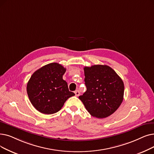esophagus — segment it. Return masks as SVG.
<instances>
[{
	"label": "esophagus",
	"instance_id": "34e87169",
	"mask_svg": "<svg viewBox=\"0 0 154 154\" xmlns=\"http://www.w3.org/2000/svg\"><path fill=\"white\" fill-rule=\"evenodd\" d=\"M80 94H81V93H80L79 90H77V91H75V94L76 96H79L80 95Z\"/></svg>",
	"mask_w": 154,
	"mask_h": 154
}]
</instances>
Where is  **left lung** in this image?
Instances as JSON below:
<instances>
[{"mask_svg": "<svg viewBox=\"0 0 154 154\" xmlns=\"http://www.w3.org/2000/svg\"><path fill=\"white\" fill-rule=\"evenodd\" d=\"M84 70L87 90L79 98L91 116L104 118L111 115L123 100L122 79L106 65L85 66Z\"/></svg>", "mask_w": 154, "mask_h": 154, "instance_id": "8db88e82", "label": "left lung"}]
</instances>
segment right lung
Instances as JSON below:
<instances>
[{"label":"right lung","instance_id":"1","mask_svg":"<svg viewBox=\"0 0 154 154\" xmlns=\"http://www.w3.org/2000/svg\"><path fill=\"white\" fill-rule=\"evenodd\" d=\"M66 69L58 63H51L32 73L27 84V93L32 106L46 115L61 109L65 102L75 94L69 91L63 79Z\"/></svg>","mask_w":154,"mask_h":154}]
</instances>
